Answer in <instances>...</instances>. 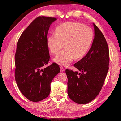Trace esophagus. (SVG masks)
Segmentation results:
<instances>
[{
	"label": "esophagus",
	"instance_id": "esophagus-1",
	"mask_svg": "<svg viewBox=\"0 0 121 121\" xmlns=\"http://www.w3.org/2000/svg\"><path fill=\"white\" fill-rule=\"evenodd\" d=\"M60 69L61 72H64L65 70V69L64 68H63V67H60Z\"/></svg>",
	"mask_w": 121,
	"mask_h": 121
}]
</instances>
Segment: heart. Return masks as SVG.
Instances as JSON below:
<instances>
[{
  "instance_id": "heart-1",
  "label": "heart",
  "mask_w": 121,
  "mask_h": 121,
  "mask_svg": "<svg viewBox=\"0 0 121 121\" xmlns=\"http://www.w3.org/2000/svg\"><path fill=\"white\" fill-rule=\"evenodd\" d=\"M55 34L47 39V45L51 53L57 54L53 59L57 64L68 66L76 58L83 57L88 52L93 39L92 29L76 22H67L58 26Z\"/></svg>"
}]
</instances>
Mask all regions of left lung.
Segmentation results:
<instances>
[{
	"instance_id": "8db88e82",
	"label": "left lung",
	"mask_w": 121,
	"mask_h": 121,
	"mask_svg": "<svg viewBox=\"0 0 121 121\" xmlns=\"http://www.w3.org/2000/svg\"><path fill=\"white\" fill-rule=\"evenodd\" d=\"M94 38L87 54L74 65L81 73L66 69L68 94L73 101L86 104L93 100L102 88L108 70L109 52L103 34L95 24Z\"/></svg>"
}]
</instances>
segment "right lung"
I'll return each instance as SVG.
<instances>
[{
  "label": "right lung",
  "instance_id": "1",
  "mask_svg": "<svg viewBox=\"0 0 121 121\" xmlns=\"http://www.w3.org/2000/svg\"><path fill=\"white\" fill-rule=\"evenodd\" d=\"M57 20L38 17L29 25L18 40L14 57L15 79L23 95L38 102L48 96L50 83L60 72V67L48 64L50 56L47 35L50 25Z\"/></svg>",
  "mask_w": 121,
  "mask_h": 121
}]
</instances>
